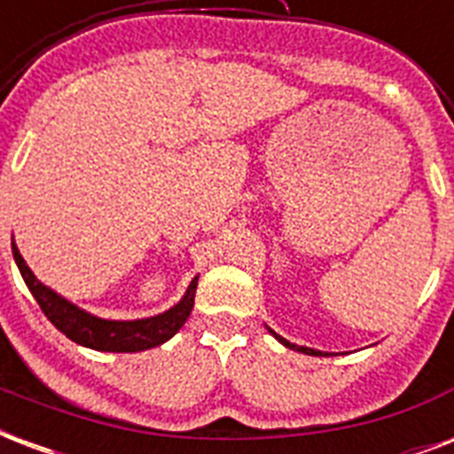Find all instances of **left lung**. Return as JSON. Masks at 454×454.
Here are the masks:
<instances>
[{
  "label": "left lung",
  "instance_id": "left-lung-1",
  "mask_svg": "<svg viewBox=\"0 0 454 454\" xmlns=\"http://www.w3.org/2000/svg\"><path fill=\"white\" fill-rule=\"evenodd\" d=\"M269 332H270V334H273V337L278 339V341H280V344H283V346H287V348H292V351L306 353V356H327V353H323V351H316V348H309V346H297V344H290V341H287V339H283V337H280V334H276V332L270 330V327H269Z\"/></svg>",
  "mask_w": 454,
  "mask_h": 454
}]
</instances>
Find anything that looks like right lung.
I'll list each match as a JSON object with an SVG mask.
<instances>
[{
    "mask_svg": "<svg viewBox=\"0 0 454 454\" xmlns=\"http://www.w3.org/2000/svg\"><path fill=\"white\" fill-rule=\"evenodd\" d=\"M13 249V259L18 263V270L23 276L27 290L32 292V297L37 299L39 309L44 310V316L59 327L67 339H73L74 344L87 346L94 351H110V353H137L145 351V348H155V346L164 344L167 339L176 334L184 323L188 320L195 303V290H198V278H192V283L188 285L184 299L171 306L169 310H164L160 316L141 317V320H106V317L91 316L87 310H82L80 306H74L73 301H67L53 292L51 287H46L35 278L27 263L18 252L16 242H11Z\"/></svg>",
    "mask_w": 454,
    "mask_h": 454,
    "instance_id": "1",
    "label": "right lung"
}]
</instances>
